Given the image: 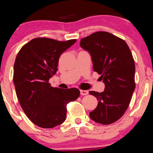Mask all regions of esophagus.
<instances>
[{
	"label": "esophagus",
	"mask_w": 153,
	"mask_h": 153,
	"mask_svg": "<svg viewBox=\"0 0 153 153\" xmlns=\"http://www.w3.org/2000/svg\"><path fill=\"white\" fill-rule=\"evenodd\" d=\"M80 93L81 95H86L88 94V91H84V90H81Z\"/></svg>",
	"instance_id": "obj_1"
}]
</instances>
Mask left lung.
<instances>
[{
  "instance_id": "left-lung-1",
  "label": "left lung",
  "mask_w": 153,
  "mask_h": 153,
  "mask_svg": "<svg viewBox=\"0 0 153 153\" xmlns=\"http://www.w3.org/2000/svg\"><path fill=\"white\" fill-rule=\"evenodd\" d=\"M80 46L91 54L93 70L105 84L102 93L89 92L98 101L90 117L100 124H112L126 111L135 89L132 54L125 40L105 31L82 38Z\"/></svg>"
}]
</instances>
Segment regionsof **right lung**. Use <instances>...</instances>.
I'll return each instance as SVG.
<instances>
[{
	"mask_svg": "<svg viewBox=\"0 0 153 153\" xmlns=\"http://www.w3.org/2000/svg\"><path fill=\"white\" fill-rule=\"evenodd\" d=\"M76 41L37 37L16 56L13 77L16 96L25 114L38 127L53 128L63 123L67 104L80 95L79 89L53 88L49 82L57 72L60 55Z\"/></svg>",
	"mask_w": 153,
	"mask_h": 153,
	"instance_id": "right-lung-1",
	"label": "right lung"
}]
</instances>
